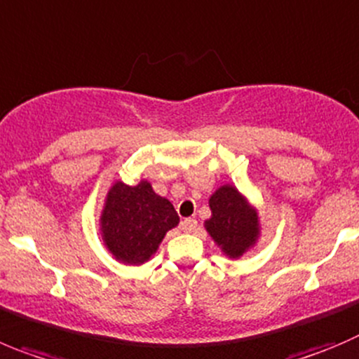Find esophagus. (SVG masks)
I'll return each mask as SVG.
<instances>
[{
    "instance_id": "obj_1",
    "label": "esophagus",
    "mask_w": 359,
    "mask_h": 359,
    "mask_svg": "<svg viewBox=\"0 0 359 359\" xmlns=\"http://www.w3.org/2000/svg\"><path fill=\"white\" fill-rule=\"evenodd\" d=\"M180 226H182V230L186 233H191V232H195L196 229H198V221L193 219V217H186V219L180 223Z\"/></svg>"
}]
</instances>
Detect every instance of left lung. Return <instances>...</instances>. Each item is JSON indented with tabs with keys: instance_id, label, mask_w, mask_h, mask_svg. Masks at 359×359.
Segmentation results:
<instances>
[{
	"instance_id": "left-lung-1",
	"label": "left lung",
	"mask_w": 359,
	"mask_h": 359,
	"mask_svg": "<svg viewBox=\"0 0 359 359\" xmlns=\"http://www.w3.org/2000/svg\"><path fill=\"white\" fill-rule=\"evenodd\" d=\"M210 217L203 223L229 259H239L260 237L259 212L236 186L217 187L209 198Z\"/></svg>"
}]
</instances>
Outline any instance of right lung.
Returning a JSON list of instances; mask_svg holds the SVG:
<instances>
[{"mask_svg":"<svg viewBox=\"0 0 359 359\" xmlns=\"http://www.w3.org/2000/svg\"><path fill=\"white\" fill-rule=\"evenodd\" d=\"M179 221L172 202L157 195L149 180H140L136 186L116 180L104 200L100 237L118 262L142 266Z\"/></svg>","mask_w":359,"mask_h":359,"instance_id":"obj_1","label":"right lung"}]
</instances>
